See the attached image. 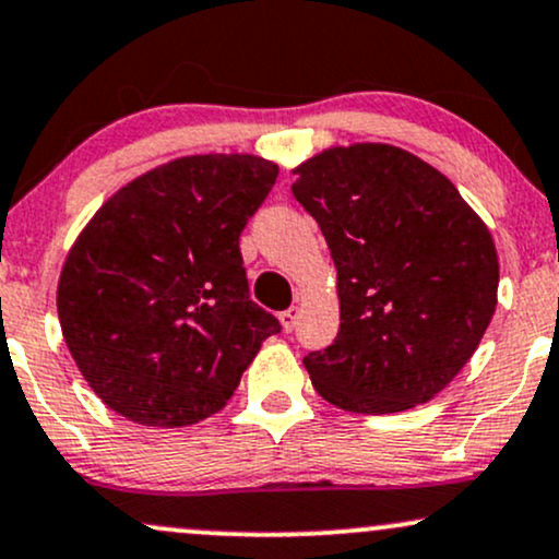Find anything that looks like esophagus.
Instances as JSON below:
<instances>
[{
	"label": "esophagus",
	"mask_w": 559,
	"mask_h": 559,
	"mask_svg": "<svg viewBox=\"0 0 559 559\" xmlns=\"http://www.w3.org/2000/svg\"><path fill=\"white\" fill-rule=\"evenodd\" d=\"M278 318H281V325H284L286 333L294 331V325H297V320H299V307L292 305V307H288V310L281 312Z\"/></svg>",
	"instance_id": "1"
}]
</instances>
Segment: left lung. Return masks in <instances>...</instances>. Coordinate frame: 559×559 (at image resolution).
<instances>
[{
    "instance_id": "obj_1",
    "label": "left lung",
    "mask_w": 559,
    "mask_h": 559,
    "mask_svg": "<svg viewBox=\"0 0 559 559\" xmlns=\"http://www.w3.org/2000/svg\"><path fill=\"white\" fill-rule=\"evenodd\" d=\"M292 194L336 265L338 325L305 368L325 402L389 415L433 400L478 349L497 307L486 223L444 173L391 144L331 146Z\"/></svg>"
}]
</instances>
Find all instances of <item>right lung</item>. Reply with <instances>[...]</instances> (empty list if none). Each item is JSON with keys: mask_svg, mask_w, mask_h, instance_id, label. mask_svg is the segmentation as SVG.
I'll use <instances>...</instances> for the list:
<instances>
[{"mask_svg": "<svg viewBox=\"0 0 559 559\" xmlns=\"http://www.w3.org/2000/svg\"><path fill=\"white\" fill-rule=\"evenodd\" d=\"M278 178L254 155H191L133 178L70 247L57 312L81 376L141 426L226 407L281 331L249 299L239 236Z\"/></svg>", "mask_w": 559, "mask_h": 559, "instance_id": "obj_1", "label": "right lung"}]
</instances>
